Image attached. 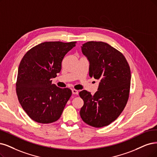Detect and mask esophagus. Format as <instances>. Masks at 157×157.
I'll return each instance as SVG.
<instances>
[{"label": "esophagus", "instance_id": "obj_1", "mask_svg": "<svg viewBox=\"0 0 157 157\" xmlns=\"http://www.w3.org/2000/svg\"><path fill=\"white\" fill-rule=\"evenodd\" d=\"M72 92L73 94H78V93H79L78 90H75V89H72Z\"/></svg>", "mask_w": 157, "mask_h": 157}]
</instances>
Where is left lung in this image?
Returning a JSON list of instances; mask_svg holds the SVG:
<instances>
[{"mask_svg":"<svg viewBox=\"0 0 157 157\" xmlns=\"http://www.w3.org/2000/svg\"><path fill=\"white\" fill-rule=\"evenodd\" d=\"M82 50L89 61V76L100 83L94 95L85 90L79 92L84 101L81 118L92 127L107 126L119 117L128 101L130 67L124 56L106 43L89 41Z\"/></svg>","mask_w":157,"mask_h":157,"instance_id":"1","label":"left lung"}]
</instances>
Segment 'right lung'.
I'll use <instances>...</instances> for the list:
<instances>
[{"label": "right lung", "instance_id": "obj_1", "mask_svg": "<svg viewBox=\"0 0 157 157\" xmlns=\"http://www.w3.org/2000/svg\"><path fill=\"white\" fill-rule=\"evenodd\" d=\"M76 42H44L28 50L19 64L16 92L22 109L33 121L50 124L59 119L72 95L52 84L64 57Z\"/></svg>", "mask_w": 157, "mask_h": 157}]
</instances>
